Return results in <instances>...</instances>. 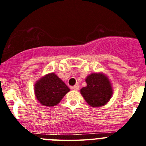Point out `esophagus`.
I'll list each match as a JSON object with an SVG mask.
<instances>
[{
    "label": "esophagus",
    "mask_w": 146,
    "mask_h": 146,
    "mask_svg": "<svg viewBox=\"0 0 146 146\" xmlns=\"http://www.w3.org/2000/svg\"><path fill=\"white\" fill-rule=\"evenodd\" d=\"M72 89L73 90H79V86L78 85V84H76V85L73 86V87H72Z\"/></svg>",
    "instance_id": "1"
}]
</instances>
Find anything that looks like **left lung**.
<instances>
[{"label": "left lung", "instance_id": "8db88e82", "mask_svg": "<svg viewBox=\"0 0 146 146\" xmlns=\"http://www.w3.org/2000/svg\"><path fill=\"white\" fill-rule=\"evenodd\" d=\"M87 87L81 89V94L91 106H104L113 94L111 84L108 77L100 73L89 75L85 79Z\"/></svg>", "mask_w": 146, "mask_h": 146}]
</instances>
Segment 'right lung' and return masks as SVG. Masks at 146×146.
<instances>
[{"mask_svg": "<svg viewBox=\"0 0 146 146\" xmlns=\"http://www.w3.org/2000/svg\"><path fill=\"white\" fill-rule=\"evenodd\" d=\"M69 91L68 86L54 73L44 76L35 84L36 99L47 106L58 104Z\"/></svg>", "mask_w": 146, "mask_h": 146, "instance_id": "obj_1", "label": "right lung"}]
</instances>
